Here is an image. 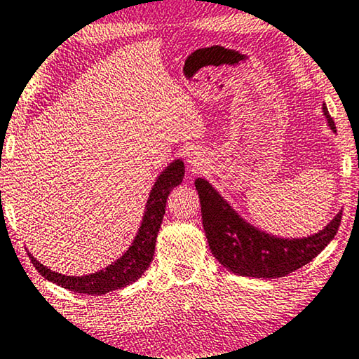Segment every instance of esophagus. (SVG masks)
<instances>
[{
    "label": "esophagus",
    "instance_id": "1",
    "mask_svg": "<svg viewBox=\"0 0 359 359\" xmlns=\"http://www.w3.org/2000/svg\"><path fill=\"white\" fill-rule=\"evenodd\" d=\"M189 165L194 172H196V170H201L205 165V156L198 153V151H191V153L189 154Z\"/></svg>",
    "mask_w": 359,
    "mask_h": 359
}]
</instances>
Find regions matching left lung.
I'll return each mask as SVG.
<instances>
[{
  "label": "left lung",
  "instance_id": "left-lung-1",
  "mask_svg": "<svg viewBox=\"0 0 359 359\" xmlns=\"http://www.w3.org/2000/svg\"><path fill=\"white\" fill-rule=\"evenodd\" d=\"M327 123L335 130L327 105H322ZM201 219L208 245L216 260L234 275L254 278H281L316 259L335 237L341 211L324 229L307 237H278L247 223L205 179H196Z\"/></svg>",
  "mask_w": 359,
  "mask_h": 359
}]
</instances>
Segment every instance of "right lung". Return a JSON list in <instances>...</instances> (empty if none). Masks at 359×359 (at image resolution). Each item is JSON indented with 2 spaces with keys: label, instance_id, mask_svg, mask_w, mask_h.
Here are the masks:
<instances>
[{
  "label": "right lung",
  "instance_id": "right-lung-1",
  "mask_svg": "<svg viewBox=\"0 0 359 359\" xmlns=\"http://www.w3.org/2000/svg\"><path fill=\"white\" fill-rule=\"evenodd\" d=\"M184 172L185 165L182 159H175L159 174L149 191V198L146 201V210L138 234L135 236L128 250L109 266L95 271V273L68 276L50 270L48 266L42 265L29 254L34 266L45 280L52 281L65 290L83 292V294H105V292L122 290V287L135 283L148 270L151 260H153L156 237H158L165 213V201H168L170 190L182 184Z\"/></svg>",
  "mask_w": 359,
  "mask_h": 359
}]
</instances>
